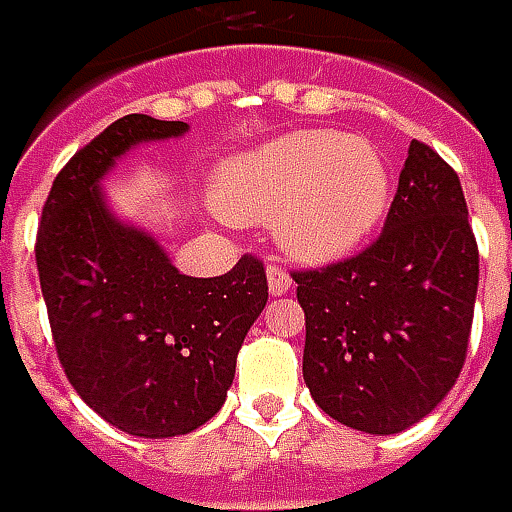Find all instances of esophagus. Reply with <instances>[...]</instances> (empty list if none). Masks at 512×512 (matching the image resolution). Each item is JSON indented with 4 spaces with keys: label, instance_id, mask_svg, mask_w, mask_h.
Returning <instances> with one entry per match:
<instances>
[{
    "label": "esophagus",
    "instance_id": "esophagus-1",
    "mask_svg": "<svg viewBox=\"0 0 512 512\" xmlns=\"http://www.w3.org/2000/svg\"><path fill=\"white\" fill-rule=\"evenodd\" d=\"M290 285H293L290 273L273 259V262L267 265V287H270V293H273V296H285L287 290H290Z\"/></svg>",
    "mask_w": 512,
    "mask_h": 512
}]
</instances>
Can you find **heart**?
I'll return each mask as SVG.
<instances>
[{"label":"heart","mask_w":512,"mask_h":512,"mask_svg":"<svg viewBox=\"0 0 512 512\" xmlns=\"http://www.w3.org/2000/svg\"><path fill=\"white\" fill-rule=\"evenodd\" d=\"M213 202L236 222H276L279 242L302 262L362 247L390 207V170L364 139L296 130L230 156L213 173Z\"/></svg>","instance_id":"heart-1"}]
</instances>
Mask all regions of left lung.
Segmentation results:
<instances>
[{
  "label": "left lung",
  "instance_id": "8db88e82",
  "mask_svg": "<svg viewBox=\"0 0 512 512\" xmlns=\"http://www.w3.org/2000/svg\"><path fill=\"white\" fill-rule=\"evenodd\" d=\"M290 276L305 310L302 373L330 419L390 436L424 419L456 384L479 245L462 182L430 145L410 142L376 242Z\"/></svg>",
  "mask_w": 512,
  "mask_h": 512
}]
</instances>
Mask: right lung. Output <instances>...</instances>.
Wrapping results in <instances>:
<instances>
[{
	"mask_svg": "<svg viewBox=\"0 0 512 512\" xmlns=\"http://www.w3.org/2000/svg\"><path fill=\"white\" fill-rule=\"evenodd\" d=\"M185 130L130 113L90 139L56 173L33 247L68 382L105 422L142 439L185 436L219 413L239 347L267 305L259 256L245 253L225 276H182L102 202L96 182L116 156Z\"/></svg>",
	"mask_w": 512,
	"mask_h": 512,
	"instance_id": "right-lung-1",
	"label": "right lung"
}]
</instances>
